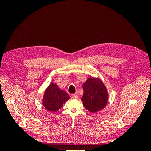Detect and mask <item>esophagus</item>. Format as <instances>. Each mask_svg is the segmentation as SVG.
<instances>
[{
  "mask_svg": "<svg viewBox=\"0 0 151 151\" xmlns=\"http://www.w3.org/2000/svg\"><path fill=\"white\" fill-rule=\"evenodd\" d=\"M72 98L73 99H77V98H78V96H77V94H72Z\"/></svg>",
  "mask_w": 151,
  "mask_h": 151,
  "instance_id": "34e87169",
  "label": "esophagus"
}]
</instances>
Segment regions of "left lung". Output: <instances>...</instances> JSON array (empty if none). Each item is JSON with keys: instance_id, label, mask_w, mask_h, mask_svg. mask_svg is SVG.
I'll return each instance as SVG.
<instances>
[{"instance_id": "obj_1", "label": "left lung", "mask_w": 151, "mask_h": 151, "mask_svg": "<svg viewBox=\"0 0 151 151\" xmlns=\"http://www.w3.org/2000/svg\"><path fill=\"white\" fill-rule=\"evenodd\" d=\"M83 88L84 94L81 100L88 111L96 113L106 106L108 93L106 86L101 79L89 77L83 84Z\"/></svg>"}]
</instances>
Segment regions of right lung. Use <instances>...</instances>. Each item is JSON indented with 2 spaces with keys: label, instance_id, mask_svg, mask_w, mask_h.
I'll list each match as a JSON object with an SVG mask.
<instances>
[{
  "label": "right lung",
  "instance_id": "obj_1",
  "mask_svg": "<svg viewBox=\"0 0 151 151\" xmlns=\"http://www.w3.org/2000/svg\"><path fill=\"white\" fill-rule=\"evenodd\" d=\"M70 99V96L64 90L58 88L55 83H50L45 89L43 104L48 111L55 112L60 109L63 103Z\"/></svg>",
  "mask_w": 151,
  "mask_h": 151
}]
</instances>
